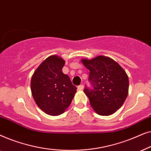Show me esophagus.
I'll return each mask as SVG.
<instances>
[{
	"label": "esophagus",
	"mask_w": 151,
	"mask_h": 151,
	"mask_svg": "<svg viewBox=\"0 0 151 151\" xmlns=\"http://www.w3.org/2000/svg\"><path fill=\"white\" fill-rule=\"evenodd\" d=\"M83 88H84V86L82 85V84H80V85L78 86V89L79 91H82V89H83Z\"/></svg>",
	"instance_id": "obj_1"
}]
</instances>
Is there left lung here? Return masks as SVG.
Masks as SVG:
<instances>
[{"label":"left lung","mask_w":151,"mask_h":151,"mask_svg":"<svg viewBox=\"0 0 151 151\" xmlns=\"http://www.w3.org/2000/svg\"><path fill=\"white\" fill-rule=\"evenodd\" d=\"M90 71L88 80L92 88L84 89L91 106L100 115H110L122 106L129 93V78L121 66L111 58L99 55L82 59Z\"/></svg>","instance_id":"8db88e82"}]
</instances>
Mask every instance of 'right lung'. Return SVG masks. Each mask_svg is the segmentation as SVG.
<instances>
[{
    "mask_svg": "<svg viewBox=\"0 0 151 151\" xmlns=\"http://www.w3.org/2000/svg\"><path fill=\"white\" fill-rule=\"evenodd\" d=\"M65 62L51 55L37 68L31 80V91L36 104L49 115H59L69 106L76 93L69 76L63 73Z\"/></svg>",
    "mask_w": 151,
    "mask_h": 151,
    "instance_id": "1",
    "label": "right lung"
}]
</instances>
